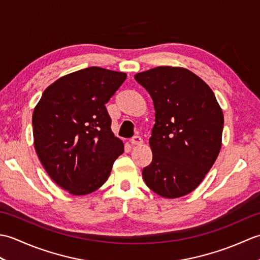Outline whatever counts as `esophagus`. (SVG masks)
Listing matches in <instances>:
<instances>
[{"instance_id": "1", "label": "esophagus", "mask_w": 260, "mask_h": 260, "mask_svg": "<svg viewBox=\"0 0 260 260\" xmlns=\"http://www.w3.org/2000/svg\"><path fill=\"white\" fill-rule=\"evenodd\" d=\"M131 144L134 145V146H140L143 144V140L141 139L140 136H134L133 139L131 140Z\"/></svg>"}]
</instances>
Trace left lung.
Returning <instances> with one entry per match:
<instances>
[{
    "mask_svg": "<svg viewBox=\"0 0 260 260\" xmlns=\"http://www.w3.org/2000/svg\"><path fill=\"white\" fill-rule=\"evenodd\" d=\"M150 93L155 124L150 137L153 158L143 179L156 194H189L212 168L222 144L223 113L200 77L182 67H156L134 76Z\"/></svg>",
    "mask_w": 260,
    "mask_h": 260,
    "instance_id": "8db88e82",
    "label": "left lung"
}]
</instances>
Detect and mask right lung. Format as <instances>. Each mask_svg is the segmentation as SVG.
Wrapping results in <instances>:
<instances>
[{"label": "right lung", "mask_w": 260, "mask_h": 260, "mask_svg": "<svg viewBox=\"0 0 260 260\" xmlns=\"http://www.w3.org/2000/svg\"><path fill=\"white\" fill-rule=\"evenodd\" d=\"M127 75L89 67L62 76L33 110V143L42 167L70 194L98 190L124 144L110 128L106 105Z\"/></svg>", "instance_id": "add662e5"}]
</instances>
